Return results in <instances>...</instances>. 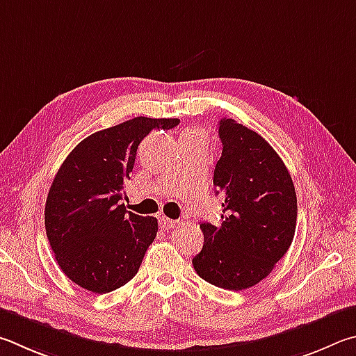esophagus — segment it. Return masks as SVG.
Returning <instances> with one entry per match:
<instances>
[{
    "label": "esophagus",
    "mask_w": 356,
    "mask_h": 356,
    "mask_svg": "<svg viewBox=\"0 0 356 356\" xmlns=\"http://www.w3.org/2000/svg\"><path fill=\"white\" fill-rule=\"evenodd\" d=\"M159 222H160V227L165 229V230H171V229H174L177 225V221H174V219H170V218H166V216H161L159 219Z\"/></svg>",
    "instance_id": "34e87169"
}]
</instances>
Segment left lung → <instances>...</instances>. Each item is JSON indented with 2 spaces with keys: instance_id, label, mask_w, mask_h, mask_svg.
<instances>
[{
  "instance_id": "left-lung-1",
  "label": "left lung",
  "mask_w": 356,
  "mask_h": 356,
  "mask_svg": "<svg viewBox=\"0 0 356 356\" xmlns=\"http://www.w3.org/2000/svg\"><path fill=\"white\" fill-rule=\"evenodd\" d=\"M221 159L213 176L222 196V222H200L202 250L193 258L200 279L241 291L270 274L293 243L297 197L293 179L273 146L235 120L219 121Z\"/></svg>"
}]
</instances>
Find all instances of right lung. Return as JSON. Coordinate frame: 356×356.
Returning <instances> with one entry per match:
<instances>
[{"instance_id": "1", "label": "right lung", "mask_w": 356, "mask_h": 356, "mask_svg": "<svg viewBox=\"0 0 356 356\" xmlns=\"http://www.w3.org/2000/svg\"><path fill=\"white\" fill-rule=\"evenodd\" d=\"M179 121L137 116L95 132L59 168L44 205V227L57 264L76 285L106 294L138 273L159 224L127 211L122 190L141 140Z\"/></svg>"}]
</instances>
